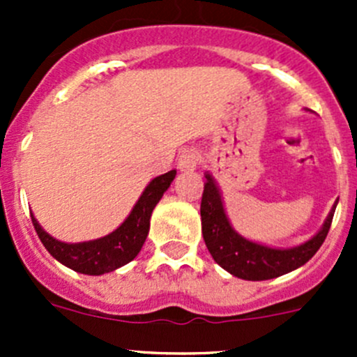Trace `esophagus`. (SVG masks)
Returning a JSON list of instances; mask_svg holds the SVG:
<instances>
[{
  "instance_id": "34e87169",
  "label": "esophagus",
  "mask_w": 357,
  "mask_h": 357,
  "mask_svg": "<svg viewBox=\"0 0 357 357\" xmlns=\"http://www.w3.org/2000/svg\"><path fill=\"white\" fill-rule=\"evenodd\" d=\"M200 158L202 155L199 150H185V152L178 157V169L179 171H193V169H197V165L200 164Z\"/></svg>"
}]
</instances>
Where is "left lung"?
Returning a JSON list of instances; mask_svg holds the SVG:
<instances>
[{
    "mask_svg": "<svg viewBox=\"0 0 357 357\" xmlns=\"http://www.w3.org/2000/svg\"><path fill=\"white\" fill-rule=\"evenodd\" d=\"M205 178L207 179L204 183L200 204L202 235L212 259L233 276L250 282L278 278L305 264L318 252L328 235L337 204L333 205L318 235L302 245L294 248H271L248 242L229 225L222 207L221 193L212 176L205 174Z\"/></svg>",
    "mask_w": 357,
    "mask_h": 357,
    "instance_id": "8db88e82",
    "label": "left lung"
}]
</instances>
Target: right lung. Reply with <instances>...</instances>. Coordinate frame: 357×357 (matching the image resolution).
Returning <instances> with one entry per match:
<instances>
[{"mask_svg":"<svg viewBox=\"0 0 357 357\" xmlns=\"http://www.w3.org/2000/svg\"><path fill=\"white\" fill-rule=\"evenodd\" d=\"M176 178V169L150 181L135 208L115 231L103 238L82 243H63L50 236L31 214L36 233L46 250L67 268L82 275H105L131 262L142 250L150 229V215L165 190Z\"/></svg>","mask_w":357,"mask_h":357,"instance_id":"add662e5","label":"right lung"}]
</instances>
